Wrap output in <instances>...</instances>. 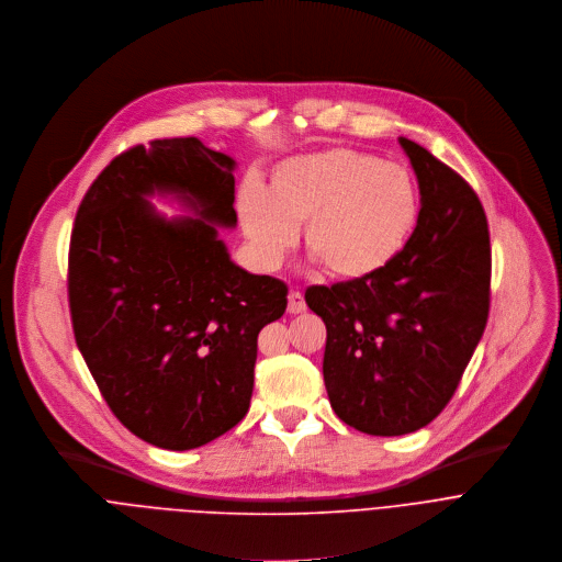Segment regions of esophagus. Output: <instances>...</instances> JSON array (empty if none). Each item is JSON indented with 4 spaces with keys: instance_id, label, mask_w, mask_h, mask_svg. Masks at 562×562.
I'll use <instances>...</instances> for the list:
<instances>
[{
    "instance_id": "esophagus-1",
    "label": "esophagus",
    "mask_w": 562,
    "mask_h": 562,
    "mask_svg": "<svg viewBox=\"0 0 562 562\" xmlns=\"http://www.w3.org/2000/svg\"><path fill=\"white\" fill-rule=\"evenodd\" d=\"M305 310V299L299 290H290L288 294V312L290 314H301Z\"/></svg>"
}]
</instances>
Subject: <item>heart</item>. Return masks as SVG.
<instances>
[{"instance_id":"obj_1","label":"heart","mask_w":562,"mask_h":562,"mask_svg":"<svg viewBox=\"0 0 562 562\" xmlns=\"http://www.w3.org/2000/svg\"><path fill=\"white\" fill-rule=\"evenodd\" d=\"M420 214L412 175L385 159L325 148L283 159L270 170L266 192L246 188L239 216L259 261L277 266L305 223V248L346 281L370 279L407 248Z\"/></svg>"}]
</instances>
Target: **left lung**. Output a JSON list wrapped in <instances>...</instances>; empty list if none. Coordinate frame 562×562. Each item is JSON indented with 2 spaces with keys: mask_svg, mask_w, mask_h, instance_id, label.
Here are the masks:
<instances>
[{
  "mask_svg": "<svg viewBox=\"0 0 562 562\" xmlns=\"http://www.w3.org/2000/svg\"><path fill=\"white\" fill-rule=\"evenodd\" d=\"M398 142L420 190L407 248L370 279L305 290L327 329L329 405L372 436L416 431L445 409L490 314L492 248L476 192L423 146Z\"/></svg>",
  "mask_w": 562,
  "mask_h": 562,
  "instance_id": "1",
  "label": "left lung"
}]
</instances>
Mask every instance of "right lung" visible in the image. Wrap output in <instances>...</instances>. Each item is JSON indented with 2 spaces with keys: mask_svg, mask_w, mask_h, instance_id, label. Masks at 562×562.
Here are the masks:
<instances>
[{
  "mask_svg": "<svg viewBox=\"0 0 562 562\" xmlns=\"http://www.w3.org/2000/svg\"><path fill=\"white\" fill-rule=\"evenodd\" d=\"M235 159L196 137L155 139L112 159L83 194L68 250L77 348L108 407L135 436L183 452L250 407L257 336L283 316L288 285L231 261ZM177 193L196 220L145 199Z\"/></svg>",
  "mask_w": 562,
  "mask_h": 562,
  "instance_id": "1",
  "label": "right lung"
}]
</instances>
